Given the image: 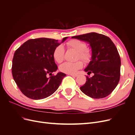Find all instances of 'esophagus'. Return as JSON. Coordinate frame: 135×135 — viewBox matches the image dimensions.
Instances as JSON below:
<instances>
[{"label":"esophagus","instance_id":"obj_1","mask_svg":"<svg viewBox=\"0 0 135 135\" xmlns=\"http://www.w3.org/2000/svg\"><path fill=\"white\" fill-rule=\"evenodd\" d=\"M69 75H70L73 77H76L78 76L77 74H69Z\"/></svg>","mask_w":135,"mask_h":135}]
</instances>
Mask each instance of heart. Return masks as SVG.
Listing matches in <instances>:
<instances>
[{
    "label": "heart",
    "instance_id": "b5f03b06",
    "mask_svg": "<svg viewBox=\"0 0 135 135\" xmlns=\"http://www.w3.org/2000/svg\"><path fill=\"white\" fill-rule=\"evenodd\" d=\"M66 45L75 51L78 52V57L82 60L84 62H87L91 57V51L86 47V44L78 39H73L67 42ZM65 50L62 45H60L55 48L53 52V58L57 62L60 63L64 60ZM83 66V63L80 61H78L74 62H65L60 66V70L67 74H74L78 70Z\"/></svg>",
    "mask_w": 135,
    "mask_h": 135
}]
</instances>
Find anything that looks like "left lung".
Segmentation results:
<instances>
[{
    "instance_id": "8db88e82",
    "label": "left lung",
    "mask_w": 135,
    "mask_h": 135,
    "mask_svg": "<svg viewBox=\"0 0 135 135\" xmlns=\"http://www.w3.org/2000/svg\"><path fill=\"white\" fill-rule=\"evenodd\" d=\"M87 42L91 48V59L84 69L88 75L81 92L92 99H102L111 93L120 79L121 61L115 44L108 36L96 32L72 36Z\"/></svg>"
}]
</instances>
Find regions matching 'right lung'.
<instances>
[{
    "instance_id": "1",
    "label": "right lung",
    "mask_w": 135,
    "mask_h": 135,
    "mask_svg": "<svg viewBox=\"0 0 135 135\" xmlns=\"http://www.w3.org/2000/svg\"><path fill=\"white\" fill-rule=\"evenodd\" d=\"M40 38L29 39L15 52L12 73L16 84L24 95L33 100H41L52 95L59 87L66 74L59 72L53 58L56 47L64 42ZM51 76L47 77V75Z\"/></svg>"
}]
</instances>
